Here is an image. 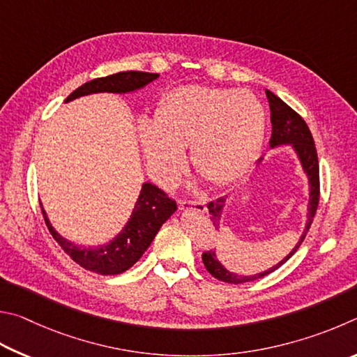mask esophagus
I'll use <instances>...</instances> for the list:
<instances>
[{
    "instance_id": "esophagus-1",
    "label": "esophagus",
    "mask_w": 357,
    "mask_h": 357,
    "mask_svg": "<svg viewBox=\"0 0 357 357\" xmlns=\"http://www.w3.org/2000/svg\"><path fill=\"white\" fill-rule=\"evenodd\" d=\"M180 208L182 210H195L197 213H205L207 207H205V202H195V201H180Z\"/></svg>"
}]
</instances>
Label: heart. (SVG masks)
Instances as JSON below:
<instances>
[{
	"label": "heart",
	"mask_w": 357,
	"mask_h": 357,
	"mask_svg": "<svg viewBox=\"0 0 357 357\" xmlns=\"http://www.w3.org/2000/svg\"><path fill=\"white\" fill-rule=\"evenodd\" d=\"M266 112L249 91L188 86L169 92L155 122L144 119L139 139L153 178L171 186L186 167L190 147L196 171L218 186L240 180L264 144Z\"/></svg>",
	"instance_id": "heart-1"
}]
</instances>
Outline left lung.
Returning a JSON list of instances; mask_svg holds the SVG:
<instances>
[{
    "mask_svg": "<svg viewBox=\"0 0 357 357\" xmlns=\"http://www.w3.org/2000/svg\"><path fill=\"white\" fill-rule=\"evenodd\" d=\"M268 103H270L271 109V125H273V133L270 139V149H278L282 146H289L293 152H295L296 158L301 165L303 172L307 177L309 183V204H307V221H305V226L301 236H299L298 243L295 248L285 255V257L278 261L276 265L268 268V270L252 274V276H240V274H235L229 271L226 266H224L220 259H218L216 251H207L202 254L204 265L207 268V271L211 276L222 280V282L227 284H245V282H252V280L261 279L264 276L278 270L279 266H282L287 260H289L293 254L296 252V249L301 245L305 234L309 232L310 224L314 221L315 211L318 207V201H320V167H318V156H317V149L314 137H312L310 130L307 123L304 122V119L298 114V112L293 111L289 105L282 102L278 96H274L271 91H266ZM264 156H260L257 165H260ZM227 196L220 197L216 201L210 202L208 213L210 220L213 222V227L220 232L222 226V215H224V207H226Z\"/></svg>",
    "mask_w": 357,
    "mask_h": 357,
    "instance_id": "8db88e82",
    "label": "left lung"
}]
</instances>
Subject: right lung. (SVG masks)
Here are the masks:
<instances>
[{"label": "right lung", "instance_id": "1", "mask_svg": "<svg viewBox=\"0 0 357 357\" xmlns=\"http://www.w3.org/2000/svg\"><path fill=\"white\" fill-rule=\"evenodd\" d=\"M158 73L147 72H119L105 78L92 79L89 83L79 86L66 98V103L75 98L92 96V93H131L144 89L147 84L158 78ZM42 207V205H40ZM177 204L166 196L158 186L152 183H142L139 196H137L133 211L128 221L114 238L102 246H78L77 243L67 240L66 236L58 234L52 222H50L45 208L42 207L43 218L53 238L59 243L64 252L70 255L73 261L92 273L103 274V276H114L127 271L133 266L142 254L147 251L155 235L158 234L162 224L171 218Z\"/></svg>", "mask_w": 357, "mask_h": 357}]
</instances>
